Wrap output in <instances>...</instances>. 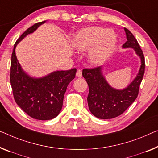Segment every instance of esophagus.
<instances>
[{
    "label": "esophagus",
    "mask_w": 158,
    "mask_h": 158,
    "mask_svg": "<svg viewBox=\"0 0 158 158\" xmlns=\"http://www.w3.org/2000/svg\"><path fill=\"white\" fill-rule=\"evenodd\" d=\"M76 75H77V77H79V78H81V77H82V72H81V69L77 70Z\"/></svg>",
    "instance_id": "1"
}]
</instances>
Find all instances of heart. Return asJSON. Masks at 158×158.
I'll list each match as a JSON object with an SVG mask.
<instances>
[{
	"label": "heart",
	"instance_id": "heart-1",
	"mask_svg": "<svg viewBox=\"0 0 158 158\" xmlns=\"http://www.w3.org/2000/svg\"><path fill=\"white\" fill-rule=\"evenodd\" d=\"M118 37L114 30L98 26L84 28L73 37L72 44L77 50L88 52V61L96 67L102 65L111 55Z\"/></svg>",
	"mask_w": 158,
	"mask_h": 158
}]
</instances>
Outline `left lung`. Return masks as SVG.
<instances>
[{
  "instance_id": "1",
  "label": "left lung",
  "mask_w": 158,
  "mask_h": 158,
  "mask_svg": "<svg viewBox=\"0 0 158 158\" xmlns=\"http://www.w3.org/2000/svg\"><path fill=\"white\" fill-rule=\"evenodd\" d=\"M127 41L123 48H132L140 60V67L133 81L123 89H117L108 83L102 72V67L84 69L82 76L88 84L87 102L89 110L100 119H110L123 114L137 98L145 72V58L142 49L133 35L124 27Z\"/></svg>"
}]
</instances>
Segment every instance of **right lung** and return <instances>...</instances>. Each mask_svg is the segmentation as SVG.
I'll use <instances>...</instances> for the list:
<instances>
[{
    "instance_id": "obj_1",
    "label": "right lung",
    "mask_w": 158,
    "mask_h": 158,
    "mask_svg": "<svg viewBox=\"0 0 158 158\" xmlns=\"http://www.w3.org/2000/svg\"><path fill=\"white\" fill-rule=\"evenodd\" d=\"M46 20L28 28L14 44L11 56L10 79L15 102L24 112L37 120L47 121L58 116L62 108L67 86L75 78L77 69L55 71L35 78L27 74L18 62L15 55L17 44L31 34Z\"/></svg>"
}]
</instances>
